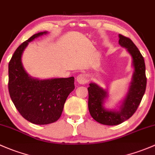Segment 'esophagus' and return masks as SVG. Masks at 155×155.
<instances>
[{
	"label": "esophagus",
	"instance_id": "obj_1",
	"mask_svg": "<svg viewBox=\"0 0 155 155\" xmlns=\"http://www.w3.org/2000/svg\"><path fill=\"white\" fill-rule=\"evenodd\" d=\"M76 81L79 83V84H84L85 83L88 82V76L85 73H81L79 76H77V79H76Z\"/></svg>",
	"mask_w": 155,
	"mask_h": 155
}]
</instances>
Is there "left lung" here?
Wrapping results in <instances>:
<instances>
[{"label": "left lung", "instance_id": "8db88e82", "mask_svg": "<svg viewBox=\"0 0 155 155\" xmlns=\"http://www.w3.org/2000/svg\"><path fill=\"white\" fill-rule=\"evenodd\" d=\"M119 43L127 49L131 55L134 68L132 82L129 91L123 101L120 110L110 111L103 107V101L107 97V92L94 83L88 87V109L91 117L103 125H116L128 120L137 109L145 94L147 79L144 58L134 42L128 37L119 34Z\"/></svg>", "mask_w": 155, "mask_h": 155}]
</instances>
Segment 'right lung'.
I'll use <instances>...</instances> for the list:
<instances>
[{
  "label": "right lung",
  "instance_id": "right-lung-1",
  "mask_svg": "<svg viewBox=\"0 0 155 155\" xmlns=\"http://www.w3.org/2000/svg\"><path fill=\"white\" fill-rule=\"evenodd\" d=\"M38 32L23 42L9 63V96L20 114L30 123L47 125L61 117L67 98L74 90V77L39 80L32 79L24 71L21 55L34 38L46 34Z\"/></svg>",
  "mask_w": 155,
  "mask_h": 155
}]
</instances>
